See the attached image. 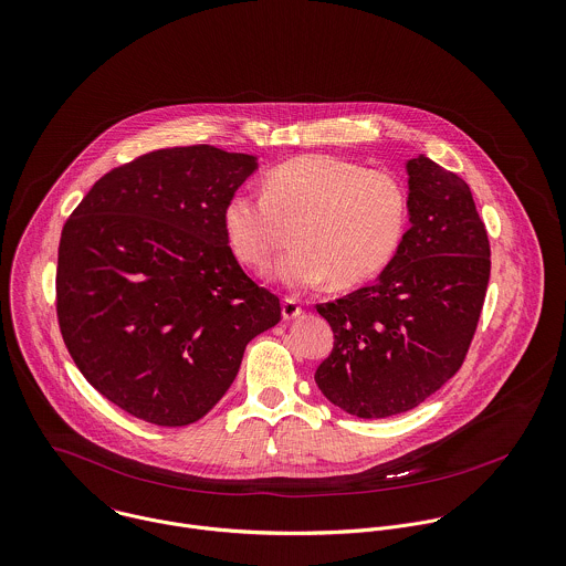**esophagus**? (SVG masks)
<instances>
[{
    "mask_svg": "<svg viewBox=\"0 0 566 566\" xmlns=\"http://www.w3.org/2000/svg\"><path fill=\"white\" fill-rule=\"evenodd\" d=\"M302 315V304H300V300H295V297H284V302H282V317L286 319V322H291V319H295V317H300Z\"/></svg>",
    "mask_w": 566,
    "mask_h": 566,
    "instance_id": "34e87169",
    "label": "esophagus"
}]
</instances>
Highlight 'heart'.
Instances as JSON below:
<instances>
[{"instance_id": "1", "label": "heart", "mask_w": 566, "mask_h": 566, "mask_svg": "<svg viewBox=\"0 0 566 566\" xmlns=\"http://www.w3.org/2000/svg\"><path fill=\"white\" fill-rule=\"evenodd\" d=\"M291 223L295 247L266 269V277L293 291L326 280L347 289L394 260L409 223V195L387 170L308 153L275 166L262 195L240 190L223 208L227 242L247 266H262Z\"/></svg>"}]
</instances>
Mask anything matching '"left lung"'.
I'll use <instances>...</instances> for the list:
<instances>
[{"label":"left lung","instance_id":"8db88e82","mask_svg":"<svg viewBox=\"0 0 566 566\" xmlns=\"http://www.w3.org/2000/svg\"><path fill=\"white\" fill-rule=\"evenodd\" d=\"M409 223L371 286L317 304L335 347L322 394L356 418L405 413L461 367L490 280V242L463 179L433 159L407 161Z\"/></svg>","mask_w":566,"mask_h":566}]
</instances>
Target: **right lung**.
Here are the masks:
<instances>
[{
	"label": "right lung",
	"instance_id": "right-lung-1",
	"mask_svg": "<svg viewBox=\"0 0 566 566\" xmlns=\"http://www.w3.org/2000/svg\"><path fill=\"white\" fill-rule=\"evenodd\" d=\"M258 157L177 146L107 172L61 233L56 315L87 382L157 427L201 420L280 300L238 264L227 199Z\"/></svg>",
	"mask_w": 566,
	"mask_h": 566
}]
</instances>
